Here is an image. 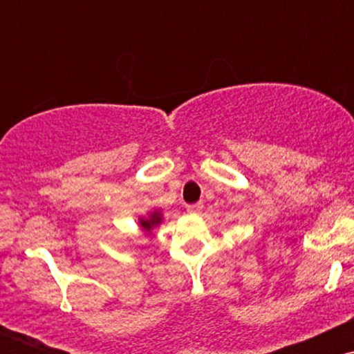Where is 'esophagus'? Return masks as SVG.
I'll return each mask as SVG.
<instances>
[{
  "label": "esophagus",
  "mask_w": 354,
  "mask_h": 354,
  "mask_svg": "<svg viewBox=\"0 0 354 354\" xmlns=\"http://www.w3.org/2000/svg\"><path fill=\"white\" fill-rule=\"evenodd\" d=\"M186 211L189 214H200L203 211V203H194V205H188L186 206Z\"/></svg>",
  "instance_id": "1"
}]
</instances>
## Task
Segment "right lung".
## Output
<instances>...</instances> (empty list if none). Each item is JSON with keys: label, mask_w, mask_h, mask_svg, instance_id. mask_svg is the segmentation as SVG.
I'll return each instance as SVG.
<instances>
[{"label": "right lung", "mask_w": 354, "mask_h": 354, "mask_svg": "<svg viewBox=\"0 0 354 354\" xmlns=\"http://www.w3.org/2000/svg\"><path fill=\"white\" fill-rule=\"evenodd\" d=\"M161 221H163V214H161L160 209H154L148 214V216L138 219V225H140L141 231H145V233H151L156 226L161 225Z\"/></svg>", "instance_id": "obj_1"}]
</instances>
